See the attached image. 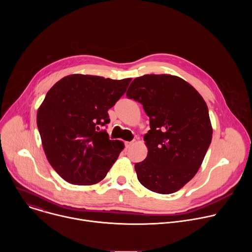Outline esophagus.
<instances>
[{
	"instance_id": "1",
	"label": "esophagus",
	"mask_w": 252,
	"mask_h": 252,
	"mask_svg": "<svg viewBox=\"0 0 252 252\" xmlns=\"http://www.w3.org/2000/svg\"><path fill=\"white\" fill-rule=\"evenodd\" d=\"M132 145V141H126L125 142V146H126V149H128V148H130V146Z\"/></svg>"
}]
</instances>
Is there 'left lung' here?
I'll return each mask as SVG.
<instances>
[{"label": "left lung", "instance_id": "8db88e82", "mask_svg": "<svg viewBox=\"0 0 252 252\" xmlns=\"http://www.w3.org/2000/svg\"><path fill=\"white\" fill-rule=\"evenodd\" d=\"M126 96L140 102L150 118L143 137L149 153L134 164L138 182L154 192L177 191L195 175L211 142L206 102L188 82L170 75L136 78Z\"/></svg>", "mask_w": 252, "mask_h": 252}]
</instances>
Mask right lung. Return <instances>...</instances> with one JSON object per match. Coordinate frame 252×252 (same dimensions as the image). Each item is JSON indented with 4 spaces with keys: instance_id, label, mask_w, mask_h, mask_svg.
I'll return each instance as SVG.
<instances>
[{
    "instance_id": "right-lung-1",
    "label": "right lung",
    "mask_w": 252,
    "mask_h": 252,
    "mask_svg": "<svg viewBox=\"0 0 252 252\" xmlns=\"http://www.w3.org/2000/svg\"><path fill=\"white\" fill-rule=\"evenodd\" d=\"M131 79L69 75L56 83L42 102L37 125L46 157L65 182L91 186L103 179L124 143L111 140L100 126Z\"/></svg>"
}]
</instances>
